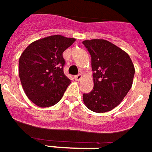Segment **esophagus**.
Returning a JSON list of instances; mask_svg holds the SVG:
<instances>
[{
	"label": "esophagus",
	"mask_w": 152,
	"mask_h": 152,
	"mask_svg": "<svg viewBox=\"0 0 152 152\" xmlns=\"http://www.w3.org/2000/svg\"><path fill=\"white\" fill-rule=\"evenodd\" d=\"M74 78H75V80H77V81H79V80H80V79L82 78V74H78V75L74 76Z\"/></svg>",
	"instance_id": "esophagus-1"
}]
</instances>
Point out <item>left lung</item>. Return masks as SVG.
I'll list each match as a JSON object with an SVG mask.
<instances>
[{
  "label": "left lung",
  "instance_id": "8db88e82",
  "mask_svg": "<svg viewBox=\"0 0 152 152\" xmlns=\"http://www.w3.org/2000/svg\"><path fill=\"white\" fill-rule=\"evenodd\" d=\"M83 44L91 57L94 87L83 93V102L91 111L104 113L120 104L133 84L134 66L129 56L106 40H85Z\"/></svg>",
  "mask_w": 152,
  "mask_h": 152
}]
</instances>
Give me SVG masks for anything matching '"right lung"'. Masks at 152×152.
I'll use <instances>...</instances> for the list:
<instances>
[{
	"mask_svg": "<svg viewBox=\"0 0 152 152\" xmlns=\"http://www.w3.org/2000/svg\"><path fill=\"white\" fill-rule=\"evenodd\" d=\"M74 42V38L53 35L33 42L21 54V84L27 96L37 106H52L62 98L71 83L64 74L63 52Z\"/></svg>",
	"mask_w": 152,
	"mask_h": 152,
	"instance_id": "right-lung-1",
	"label": "right lung"
}]
</instances>
